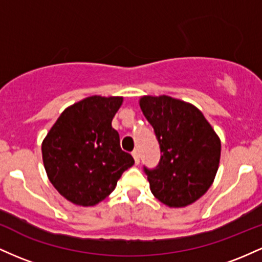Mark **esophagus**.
I'll use <instances>...</instances> for the list:
<instances>
[{
  "instance_id": "34e87169",
  "label": "esophagus",
  "mask_w": 262,
  "mask_h": 262,
  "mask_svg": "<svg viewBox=\"0 0 262 262\" xmlns=\"http://www.w3.org/2000/svg\"><path fill=\"white\" fill-rule=\"evenodd\" d=\"M132 155H133L135 164H137V165L139 164V162H140V155H139V151H138V150H134V151L132 152Z\"/></svg>"
}]
</instances>
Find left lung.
<instances>
[{
    "instance_id": "1",
    "label": "left lung",
    "mask_w": 262,
    "mask_h": 262,
    "mask_svg": "<svg viewBox=\"0 0 262 262\" xmlns=\"http://www.w3.org/2000/svg\"><path fill=\"white\" fill-rule=\"evenodd\" d=\"M139 104L160 144L155 169L144 167L151 193L161 203L181 208L208 191L221 160V139L203 113L170 96H143Z\"/></svg>"
}]
</instances>
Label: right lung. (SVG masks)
<instances>
[{"label": "right lung", "mask_w": 262, "mask_h": 262, "mask_svg": "<svg viewBox=\"0 0 262 262\" xmlns=\"http://www.w3.org/2000/svg\"><path fill=\"white\" fill-rule=\"evenodd\" d=\"M123 103L119 96H90L60 114L41 143L49 181L77 206L90 207L110 196L134 159L123 151L112 119Z\"/></svg>", "instance_id": "obj_1"}]
</instances>
